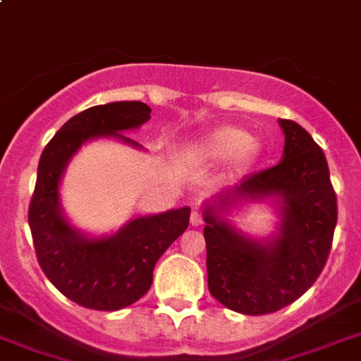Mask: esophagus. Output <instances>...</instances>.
Here are the masks:
<instances>
[{
    "mask_svg": "<svg viewBox=\"0 0 361 361\" xmlns=\"http://www.w3.org/2000/svg\"><path fill=\"white\" fill-rule=\"evenodd\" d=\"M204 223V217H202V214H200V212H192L191 214V225H195V226H200Z\"/></svg>",
    "mask_w": 361,
    "mask_h": 361,
    "instance_id": "34e87169",
    "label": "esophagus"
}]
</instances>
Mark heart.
<instances>
[{"instance_id":"b5f03b06","label":"heart","mask_w":361,"mask_h":361,"mask_svg":"<svg viewBox=\"0 0 361 361\" xmlns=\"http://www.w3.org/2000/svg\"><path fill=\"white\" fill-rule=\"evenodd\" d=\"M251 136L243 129L223 125L191 144L185 157L195 164H217L231 157H234L238 164H243L251 159Z\"/></svg>"}]
</instances>
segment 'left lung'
<instances>
[{
  "mask_svg": "<svg viewBox=\"0 0 361 361\" xmlns=\"http://www.w3.org/2000/svg\"><path fill=\"white\" fill-rule=\"evenodd\" d=\"M285 149L279 163L245 176L204 204L206 268L212 296L243 314H268L307 292L324 269L337 225V198L324 152L302 125L279 120ZM274 197L278 234L249 238L224 219L241 202Z\"/></svg>",
  "mask_w": 361,
  "mask_h": 361,
  "instance_id": "1",
  "label": "left lung"
}]
</instances>
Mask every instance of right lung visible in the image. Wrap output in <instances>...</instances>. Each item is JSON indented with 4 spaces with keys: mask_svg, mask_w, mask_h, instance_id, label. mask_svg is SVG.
<instances>
[{
    "mask_svg": "<svg viewBox=\"0 0 361 361\" xmlns=\"http://www.w3.org/2000/svg\"><path fill=\"white\" fill-rule=\"evenodd\" d=\"M152 109L140 101L99 104L73 116L47 144L37 169L30 204V228L37 260L63 296L87 309L118 311L138 302L152 286L153 268L172 241L189 226L191 208L130 219L112 236L82 234L63 215L59 181L71 157L93 138H118L149 120Z\"/></svg>",
    "mask_w": 361,
    "mask_h": 361,
    "instance_id": "1",
    "label": "right lung"
}]
</instances>
